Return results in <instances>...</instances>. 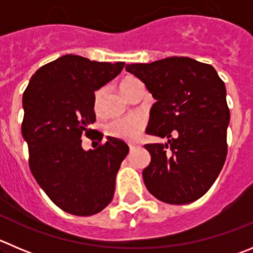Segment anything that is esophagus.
Wrapping results in <instances>:
<instances>
[{"mask_svg": "<svg viewBox=\"0 0 253 253\" xmlns=\"http://www.w3.org/2000/svg\"><path fill=\"white\" fill-rule=\"evenodd\" d=\"M128 147H129V150H131V151H134V150H136V148L138 147V146H137V145H134V143H129Z\"/></svg>", "mask_w": 253, "mask_h": 253, "instance_id": "obj_1", "label": "esophagus"}]
</instances>
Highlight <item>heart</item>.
Returning <instances> with one entry per match:
<instances>
[{
	"mask_svg": "<svg viewBox=\"0 0 253 253\" xmlns=\"http://www.w3.org/2000/svg\"><path fill=\"white\" fill-rule=\"evenodd\" d=\"M141 82L134 77H127V79L122 80L120 82V91L122 92L124 96L127 98L129 97V94L134 91V88L141 86ZM103 100V89H98L94 93L93 98V108L96 112H100L101 106H102ZM145 119L142 116H128V117H124V119H117L111 121L110 124L106 126V132L110 134L111 137L119 138V140L124 141H134L140 136L141 131L145 127Z\"/></svg>",
	"mask_w": 253,
	"mask_h": 253,
	"instance_id": "heart-1",
	"label": "heart"
}]
</instances>
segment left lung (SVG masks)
I'll return each mask as SVG.
<instances>
[{"label":"left lung","instance_id":"obj_1","mask_svg":"<svg viewBox=\"0 0 253 253\" xmlns=\"http://www.w3.org/2000/svg\"><path fill=\"white\" fill-rule=\"evenodd\" d=\"M126 71L156 100L146 132L167 138L145 146L151 155L142 172L146 187L166 204L196 201L213 185L227 155L225 84L211 65L190 57L131 63Z\"/></svg>","mask_w":253,"mask_h":253}]
</instances>
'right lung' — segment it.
<instances>
[{"instance_id": "right-lung-1", "label": "right lung", "mask_w": 253, "mask_h": 253, "mask_svg": "<svg viewBox=\"0 0 253 253\" xmlns=\"http://www.w3.org/2000/svg\"><path fill=\"white\" fill-rule=\"evenodd\" d=\"M125 62H97L65 55L35 72L23 93L22 137L40 187L63 211L91 216L113 198L116 174L128 153L122 140L107 137L94 150L81 136L96 121L94 91L115 79ZM98 132V140H102Z\"/></svg>"}]
</instances>
